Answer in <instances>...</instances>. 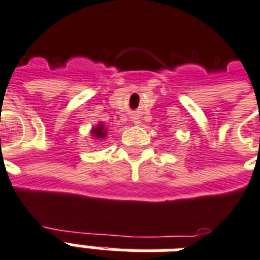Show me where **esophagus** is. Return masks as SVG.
Listing matches in <instances>:
<instances>
[{"label": "esophagus", "instance_id": "esophagus-1", "mask_svg": "<svg viewBox=\"0 0 260 260\" xmlns=\"http://www.w3.org/2000/svg\"><path fill=\"white\" fill-rule=\"evenodd\" d=\"M135 122H136V121H135Z\"/></svg>", "mask_w": 260, "mask_h": 260}]
</instances>
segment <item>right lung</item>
I'll return each instance as SVG.
<instances>
[{
  "label": "right lung",
  "mask_w": 260,
  "mask_h": 260,
  "mask_svg": "<svg viewBox=\"0 0 260 260\" xmlns=\"http://www.w3.org/2000/svg\"><path fill=\"white\" fill-rule=\"evenodd\" d=\"M91 134H93V136H96V138H106V129H104V126H103V124H100L99 126H96L94 129L91 131Z\"/></svg>",
  "instance_id": "add662e5"
}]
</instances>
